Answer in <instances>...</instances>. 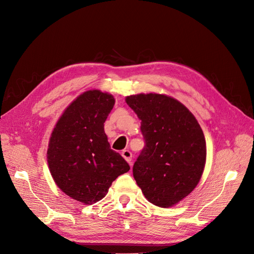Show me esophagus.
Instances as JSON below:
<instances>
[{"mask_svg": "<svg viewBox=\"0 0 254 254\" xmlns=\"http://www.w3.org/2000/svg\"><path fill=\"white\" fill-rule=\"evenodd\" d=\"M122 156L124 157L125 160H126L130 165H132V162H131V160H132V153H131L129 150H124V151L122 152Z\"/></svg>", "mask_w": 254, "mask_h": 254, "instance_id": "esophagus-1", "label": "esophagus"}]
</instances>
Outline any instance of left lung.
<instances>
[{
	"label": "left lung",
	"mask_w": 254,
	"mask_h": 254,
	"mask_svg": "<svg viewBox=\"0 0 254 254\" xmlns=\"http://www.w3.org/2000/svg\"><path fill=\"white\" fill-rule=\"evenodd\" d=\"M126 103L141 121L144 148L133 165V177L144 197L170 208L198 184L206 164V139L188 108L162 94H137Z\"/></svg>",
	"instance_id": "left-lung-1"
}]
</instances>
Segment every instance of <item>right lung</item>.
<instances>
[{
    "label": "right lung",
    "mask_w": 254,
    "mask_h": 254,
    "mask_svg": "<svg viewBox=\"0 0 254 254\" xmlns=\"http://www.w3.org/2000/svg\"><path fill=\"white\" fill-rule=\"evenodd\" d=\"M114 96L99 90L79 95L59 119L48 143L47 163L58 187L84 204L102 199L112 183L130 170L111 149L104 122Z\"/></svg>",
    "instance_id": "add662e5"
}]
</instances>
